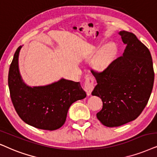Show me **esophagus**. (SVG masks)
I'll list each match as a JSON object with an SVG mask.
<instances>
[{
    "label": "esophagus",
    "mask_w": 157,
    "mask_h": 157,
    "mask_svg": "<svg viewBox=\"0 0 157 157\" xmlns=\"http://www.w3.org/2000/svg\"><path fill=\"white\" fill-rule=\"evenodd\" d=\"M95 87L94 83V78L92 75H88L85 77V82H84V90L87 94L90 95L91 92H92L93 88Z\"/></svg>",
    "instance_id": "1"
}]
</instances>
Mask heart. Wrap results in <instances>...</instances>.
Listing matches in <instances>:
<instances>
[{
  "mask_svg": "<svg viewBox=\"0 0 157 157\" xmlns=\"http://www.w3.org/2000/svg\"><path fill=\"white\" fill-rule=\"evenodd\" d=\"M117 48L113 43L109 44L99 51L92 61V67L97 71H103L114 60Z\"/></svg>",
  "mask_w": 157,
  "mask_h": 157,
  "instance_id": "obj_1",
  "label": "heart"
}]
</instances>
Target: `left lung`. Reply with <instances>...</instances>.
I'll list each match as a JSON object with an SVG mask.
<instances>
[{
    "label": "left lung",
    "mask_w": 157,
    "mask_h": 157,
    "mask_svg": "<svg viewBox=\"0 0 157 157\" xmlns=\"http://www.w3.org/2000/svg\"><path fill=\"white\" fill-rule=\"evenodd\" d=\"M126 44L123 56L102 72L91 70L97 85L93 96L101 98L98 120L109 128L121 126L136 120L146 107L151 93L154 72L148 48L133 33H119Z\"/></svg>",
    "instance_id": "8db88e82"
}]
</instances>
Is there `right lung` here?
<instances>
[{
    "label": "right lung",
    "mask_w": 157,
    "mask_h": 157,
    "mask_svg": "<svg viewBox=\"0 0 157 157\" xmlns=\"http://www.w3.org/2000/svg\"><path fill=\"white\" fill-rule=\"evenodd\" d=\"M21 48L19 46L16 51L8 77L13 107L19 117L29 125L41 130H57L64 124L71 105L85 98L86 93L79 82L64 79L46 86H27L18 64Z\"/></svg>",
    "instance_id": "add662e5"
}]
</instances>
